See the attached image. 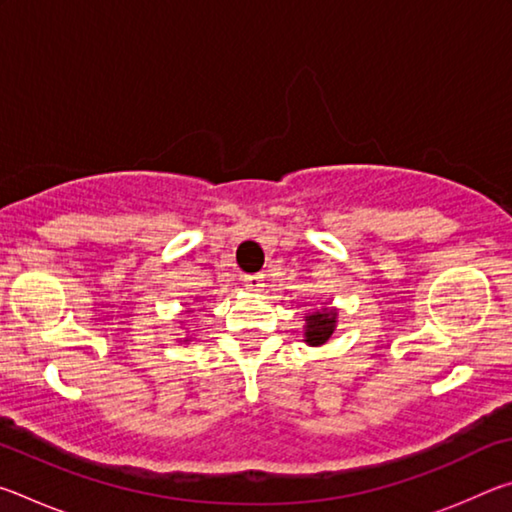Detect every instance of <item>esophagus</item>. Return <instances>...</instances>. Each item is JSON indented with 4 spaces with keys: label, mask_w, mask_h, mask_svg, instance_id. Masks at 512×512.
<instances>
[{
    "label": "esophagus",
    "mask_w": 512,
    "mask_h": 512,
    "mask_svg": "<svg viewBox=\"0 0 512 512\" xmlns=\"http://www.w3.org/2000/svg\"><path fill=\"white\" fill-rule=\"evenodd\" d=\"M244 284H246V289H250V291H262L264 275H259V273L244 275Z\"/></svg>",
    "instance_id": "34e87169"
}]
</instances>
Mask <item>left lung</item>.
Instances as JSON below:
<instances>
[{"label": "left lung", "mask_w": 512, "mask_h": 512, "mask_svg": "<svg viewBox=\"0 0 512 512\" xmlns=\"http://www.w3.org/2000/svg\"><path fill=\"white\" fill-rule=\"evenodd\" d=\"M334 325H336V314L334 311H316V314L307 316V343L309 345H323L329 336L334 332Z\"/></svg>", "instance_id": "left-lung-1"}]
</instances>
